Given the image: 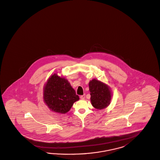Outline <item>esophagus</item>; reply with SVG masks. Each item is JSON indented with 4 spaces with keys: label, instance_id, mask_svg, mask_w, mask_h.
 <instances>
[{
    "label": "esophagus",
    "instance_id": "esophagus-1",
    "mask_svg": "<svg viewBox=\"0 0 160 160\" xmlns=\"http://www.w3.org/2000/svg\"><path fill=\"white\" fill-rule=\"evenodd\" d=\"M80 99L82 100L84 99H85V94H83V95H82V96H80Z\"/></svg>",
    "mask_w": 160,
    "mask_h": 160
}]
</instances>
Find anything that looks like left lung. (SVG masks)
Instances as JSON below:
<instances>
[{
	"mask_svg": "<svg viewBox=\"0 0 160 160\" xmlns=\"http://www.w3.org/2000/svg\"><path fill=\"white\" fill-rule=\"evenodd\" d=\"M88 87L91 103L94 108L102 110L110 105L112 93L108 85L94 78L89 82Z\"/></svg>",
	"mask_w": 160,
	"mask_h": 160,
	"instance_id": "left-lung-1",
	"label": "left lung"
}]
</instances>
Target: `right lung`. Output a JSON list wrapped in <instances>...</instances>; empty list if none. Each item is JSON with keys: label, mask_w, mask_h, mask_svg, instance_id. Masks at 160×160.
<instances>
[{"label": "right lung", "mask_w": 160, "mask_h": 160, "mask_svg": "<svg viewBox=\"0 0 160 160\" xmlns=\"http://www.w3.org/2000/svg\"><path fill=\"white\" fill-rule=\"evenodd\" d=\"M44 103L50 110L65 114L72 108L74 102L79 100L68 81L57 74L51 75L43 88Z\"/></svg>", "instance_id": "obj_1"}]
</instances>
